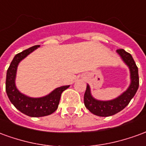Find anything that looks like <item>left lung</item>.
Returning <instances> with one entry per match:
<instances>
[{"label": "left lung", "mask_w": 146, "mask_h": 146, "mask_svg": "<svg viewBox=\"0 0 146 146\" xmlns=\"http://www.w3.org/2000/svg\"><path fill=\"white\" fill-rule=\"evenodd\" d=\"M116 53L119 54L123 62L127 65L130 71L131 83L127 89L123 92L118 97L102 101L94 98L91 92L89 84H87L84 101L85 107L93 114L98 116H110L119 113L129 104L133 97L138 91L139 86L138 70L132 58L131 54L124 51L123 49L116 50Z\"/></svg>", "instance_id": "8db88e82"}]
</instances>
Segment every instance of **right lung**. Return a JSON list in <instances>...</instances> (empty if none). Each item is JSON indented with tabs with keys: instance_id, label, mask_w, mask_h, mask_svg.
I'll list each match as a JSON object with an SVG mask.
<instances>
[{
	"instance_id": "right-lung-1",
	"label": "right lung",
	"mask_w": 146,
	"mask_h": 146,
	"mask_svg": "<svg viewBox=\"0 0 146 146\" xmlns=\"http://www.w3.org/2000/svg\"><path fill=\"white\" fill-rule=\"evenodd\" d=\"M38 48L40 45H35L16 54L8 67L6 76V92L9 100L21 113L32 117L48 116L54 113L58 109L62 92L70 87L61 86L40 98H32L19 91L15 84L18 66L21 61Z\"/></svg>"
}]
</instances>
